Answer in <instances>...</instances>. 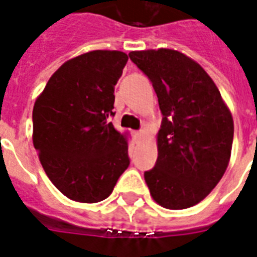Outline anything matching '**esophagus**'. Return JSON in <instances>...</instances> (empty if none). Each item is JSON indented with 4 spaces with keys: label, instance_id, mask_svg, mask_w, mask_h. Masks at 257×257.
<instances>
[{
    "label": "esophagus",
    "instance_id": "34e87169",
    "mask_svg": "<svg viewBox=\"0 0 257 257\" xmlns=\"http://www.w3.org/2000/svg\"><path fill=\"white\" fill-rule=\"evenodd\" d=\"M144 136L143 131H139V132H135V139H136V143H140L142 142V139Z\"/></svg>",
    "mask_w": 257,
    "mask_h": 257
}]
</instances>
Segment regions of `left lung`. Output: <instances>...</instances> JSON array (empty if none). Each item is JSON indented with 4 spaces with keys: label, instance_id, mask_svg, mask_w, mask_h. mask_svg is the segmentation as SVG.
Here are the masks:
<instances>
[{
    "label": "left lung",
    "instance_id": "8db88e82",
    "mask_svg": "<svg viewBox=\"0 0 257 257\" xmlns=\"http://www.w3.org/2000/svg\"><path fill=\"white\" fill-rule=\"evenodd\" d=\"M129 57L153 83L163 114L157 163L144 173L150 193L169 210L196 206L227 169L233 115L208 73L181 51L150 49Z\"/></svg>",
    "mask_w": 257,
    "mask_h": 257
}]
</instances>
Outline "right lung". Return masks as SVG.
<instances>
[{"instance_id":"add662e5","label":"right lung","mask_w":257,"mask_h":257,"mask_svg":"<svg viewBox=\"0 0 257 257\" xmlns=\"http://www.w3.org/2000/svg\"><path fill=\"white\" fill-rule=\"evenodd\" d=\"M128 56L92 50L64 62L34 103L32 143L43 170L70 200L110 196L129 166L128 134L109 122Z\"/></svg>"}]
</instances>
